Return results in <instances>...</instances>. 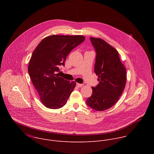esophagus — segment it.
<instances>
[{"label":"esophagus","mask_w":154,"mask_h":154,"mask_svg":"<svg viewBox=\"0 0 154 154\" xmlns=\"http://www.w3.org/2000/svg\"><path fill=\"white\" fill-rule=\"evenodd\" d=\"M76 85H77V86H78V87H82V86H83V84H81V83H77V84H76Z\"/></svg>","instance_id":"1"}]
</instances>
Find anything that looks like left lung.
Returning a JSON list of instances; mask_svg holds the SVG:
<instances>
[{
    "mask_svg": "<svg viewBox=\"0 0 154 154\" xmlns=\"http://www.w3.org/2000/svg\"><path fill=\"white\" fill-rule=\"evenodd\" d=\"M96 51L94 72L99 84L92 87L91 96L86 105L97 111L111 108L121 96L126 83V69L120 60L118 51L100 38L91 37Z\"/></svg>",
    "mask_w": 154,
    "mask_h": 154,
    "instance_id": "1",
    "label": "left lung"
}]
</instances>
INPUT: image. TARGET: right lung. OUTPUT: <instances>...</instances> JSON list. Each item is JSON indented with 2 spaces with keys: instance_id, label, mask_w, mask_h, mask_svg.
Segmentation results:
<instances>
[{
  "instance_id": "add662e5",
  "label": "right lung",
  "mask_w": 154,
  "mask_h": 154,
  "mask_svg": "<svg viewBox=\"0 0 154 154\" xmlns=\"http://www.w3.org/2000/svg\"><path fill=\"white\" fill-rule=\"evenodd\" d=\"M82 35H51L44 38L34 50L28 71L41 102L46 107L58 109L67 102L76 85L57 74L70 52L82 43Z\"/></svg>"
}]
</instances>
